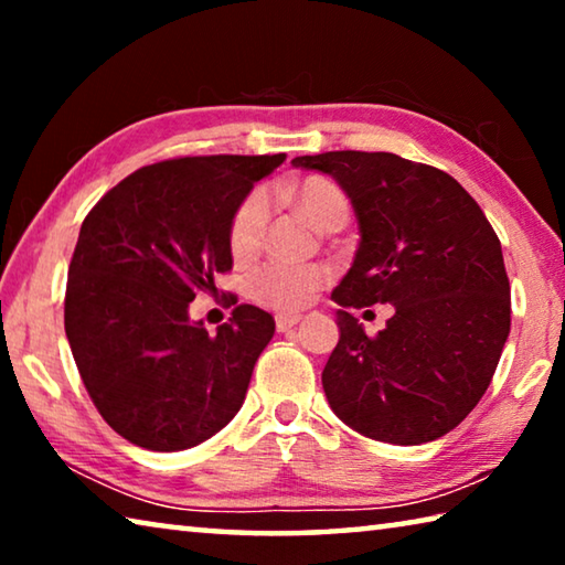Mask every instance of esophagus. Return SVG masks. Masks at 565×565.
<instances>
[{
	"label": "esophagus",
	"instance_id": "1",
	"mask_svg": "<svg viewBox=\"0 0 565 565\" xmlns=\"http://www.w3.org/2000/svg\"><path fill=\"white\" fill-rule=\"evenodd\" d=\"M299 321H301L299 313H279V317H276V329L284 333V331L294 329Z\"/></svg>",
	"mask_w": 565,
	"mask_h": 565
}]
</instances>
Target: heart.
I'll return each mask as SVG.
<instances>
[{
	"label": "heart",
	"mask_w": 565,
	"mask_h": 565,
	"mask_svg": "<svg viewBox=\"0 0 565 565\" xmlns=\"http://www.w3.org/2000/svg\"><path fill=\"white\" fill-rule=\"evenodd\" d=\"M284 199L311 218L319 228L343 226L349 222V199L333 181L323 177H303L284 189ZM266 224H269V202L264 191H252L236 209L232 222V254L248 259L262 248ZM329 281V269L319 264H286L269 262L248 276V294L276 311H296L313 299Z\"/></svg>",
	"instance_id": "obj_1"
}]
</instances>
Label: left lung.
<instances>
[{
  "instance_id": "8db88e82",
  "label": "left lung",
  "mask_w": 565,
  "mask_h": 565,
  "mask_svg": "<svg viewBox=\"0 0 565 565\" xmlns=\"http://www.w3.org/2000/svg\"><path fill=\"white\" fill-rule=\"evenodd\" d=\"M294 167L337 179L361 242L333 289L339 343L321 384L343 424L374 441L441 438L489 388L511 331L501 242L473 196L446 171L388 151H327ZM394 302L366 338L351 308Z\"/></svg>"
}]
</instances>
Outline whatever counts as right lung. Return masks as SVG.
I'll list each match as a JSON object with an SVG mask.
<instances>
[{
  "instance_id": "right-lung-1",
  "label": "right lung",
  "mask_w": 565,
  "mask_h": 565,
  "mask_svg": "<svg viewBox=\"0 0 565 565\" xmlns=\"http://www.w3.org/2000/svg\"><path fill=\"white\" fill-rule=\"evenodd\" d=\"M286 154L181 157L141 167L84 218L64 329L102 418L149 451H184L242 408L274 317L252 303L214 333L189 319L232 269V222Z\"/></svg>"
}]
</instances>
